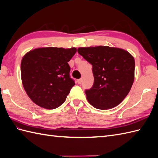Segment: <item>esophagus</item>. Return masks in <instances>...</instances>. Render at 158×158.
Returning a JSON list of instances; mask_svg holds the SVG:
<instances>
[{"label": "esophagus", "instance_id": "34e87169", "mask_svg": "<svg viewBox=\"0 0 158 158\" xmlns=\"http://www.w3.org/2000/svg\"><path fill=\"white\" fill-rule=\"evenodd\" d=\"M77 83H78V84H81V83H82V79H78L77 80Z\"/></svg>", "mask_w": 158, "mask_h": 158}]
</instances>
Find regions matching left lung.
I'll list each match as a JSON object with an SVG mask.
<instances>
[{
  "label": "left lung",
  "mask_w": 158,
  "mask_h": 158,
  "mask_svg": "<svg viewBox=\"0 0 158 158\" xmlns=\"http://www.w3.org/2000/svg\"><path fill=\"white\" fill-rule=\"evenodd\" d=\"M77 52L93 66L94 85L85 91L89 104L100 110L120 104L134 81L133 56L123 49L107 46L81 47Z\"/></svg>",
  "instance_id": "8db88e82"
}]
</instances>
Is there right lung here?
<instances>
[{
    "mask_svg": "<svg viewBox=\"0 0 158 158\" xmlns=\"http://www.w3.org/2000/svg\"><path fill=\"white\" fill-rule=\"evenodd\" d=\"M75 48H38L25 54L21 62L22 83L35 104L52 110L64 103L75 83L69 75L68 62Z\"/></svg>",
    "mask_w": 158,
    "mask_h": 158,
    "instance_id": "right-lung-1",
    "label": "right lung"
}]
</instances>
